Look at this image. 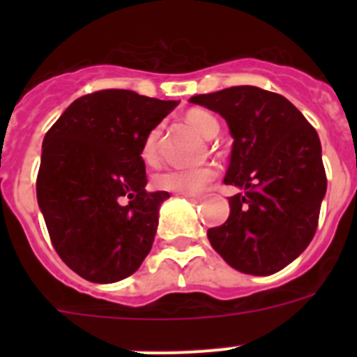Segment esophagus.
I'll return each mask as SVG.
<instances>
[{
  "label": "esophagus",
  "mask_w": 357,
  "mask_h": 357,
  "mask_svg": "<svg viewBox=\"0 0 357 357\" xmlns=\"http://www.w3.org/2000/svg\"><path fill=\"white\" fill-rule=\"evenodd\" d=\"M182 197L188 198L189 202H193V204H198V202H202V197H197V195H188V193H181Z\"/></svg>",
  "instance_id": "34e87169"
}]
</instances>
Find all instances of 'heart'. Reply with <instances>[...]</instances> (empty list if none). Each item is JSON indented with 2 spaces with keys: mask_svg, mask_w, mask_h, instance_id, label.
I'll return each instance as SVG.
<instances>
[{
  "mask_svg": "<svg viewBox=\"0 0 357 357\" xmlns=\"http://www.w3.org/2000/svg\"><path fill=\"white\" fill-rule=\"evenodd\" d=\"M185 123L189 128H193L198 135L211 139L220 130V123L213 114L206 112V110H189L185 114ZM159 128H153L150 134L146 135V139L143 143V151L141 155L146 162H153L157 159V143H159ZM216 176V169L211 166H198V168H173L164 169V172L157 173L153 178V184L164 191H172V193H188L197 195L206 191L207 185L214 181Z\"/></svg>",
  "mask_w": 357,
  "mask_h": 357,
  "instance_id": "1",
  "label": "heart"
}]
</instances>
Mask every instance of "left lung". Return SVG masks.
Returning a JSON list of instances; mask_svg holds the SVG:
<instances>
[{"label":"left lung","instance_id":"8db88e82","mask_svg":"<svg viewBox=\"0 0 357 357\" xmlns=\"http://www.w3.org/2000/svg\"><path fill=\"white\" fill-rule=\"evenodd\" d=\"M191 103L222 116L232 135L223 182L239 193L207 230L214 250L248 275H272L313 239L327 178L318 134L284 96L254 85L197 94Z\"/></svg>","mask_w":357,"mask_h":357}]
</instances>
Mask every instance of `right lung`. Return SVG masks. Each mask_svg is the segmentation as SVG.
Here are the masks:
<instances>
[{"mask_svg": "<svg viewBox=\"0 0 357 357\" xmlns=\"http://www.w3.org/2000/svg\"><path fill=\"white\" fill-rule=\"evenodd\" d=\"M178 102L107 89L78 98L44 135L37 204L61 259L73 272L110 284L151 250L159 207L141 157L146 135Z\"/></svg>", "mask_w": 357, "mask_h": 357, "instance_id": "add662e5", "label": "right lung"}]
</instances>
